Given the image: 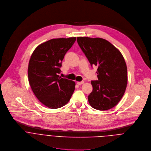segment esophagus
Returning <instances> with one entry per match:
<instances>
[{
  "label": "esophagus",
  "mask_w": 151,
  "mask_h": 151,
  "mask_svg": "<svg viewBox=\"0 0 151 151\" xmlns=\"http://www.w3.org/2000/svg\"><path fill=\"white\" fill-rule=\"evenodd\" d=\"M77 83V84H78V85H81V84H83L84 83V81H78Z\"/></svg>",
  "instance_id": "obj_1"
}]
</instances>
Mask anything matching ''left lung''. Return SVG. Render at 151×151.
Listing matches in <instances>:
<instances>
[{"instance_id":"obj_1","label":"left lung","mask_w":151,"mask_h":151,"mask_svg":"<svg viewBox=\"0 0 151 151\" xmlns=\"http://www.w3.org/2000/svg\"><path fill=\"white\" fill-rule=\"evenodd\" d=\"M77 41L91 66L98 67V80L91 81L93 90L88 96L90 105L100 111L114 107L127 84V68L122 54L104 39L78 37Z\"/></svg>"}]
</instances>
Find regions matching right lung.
<instances>
[{"label": "right lung", "mask_w": 151, "mask_h": 151, "mask_svg": "<svg viewBox=\"0 0 151 151\" xmlns=\"http://www.w3.org/2000/svg\"><path fill=\"white\" fill-rule=\"evenodd\" d=\"M76 37L53 39L39 45L30 58L28 81L36 98L45 106L56 109L67 104L74 91V81L59 76L65 53Z\"/></svg>", "instance_id": "1"}]
</instances>
